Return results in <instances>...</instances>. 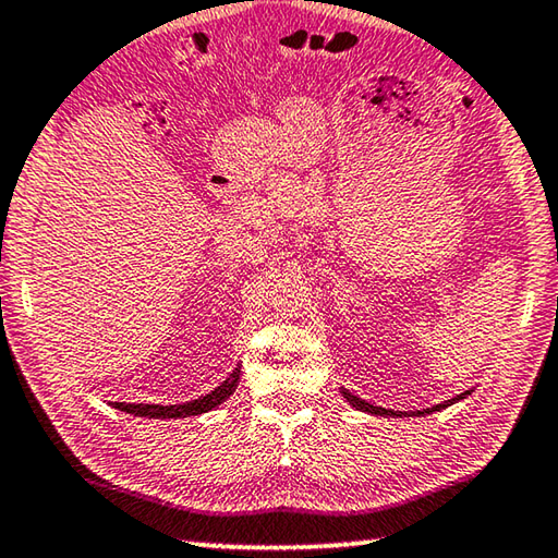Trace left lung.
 I'll return each instance as SVG.
<instances>
[{
	"label": "left lung",
	"instance_id": "left-lung-1",
	"mask_svg": "<svg viewBox=\"0 0 558 558\" xmlns=\"http://www.w3.org/2000/svg\"><path fill=\"white\" fill-rule=\"evenodd\" d=\"M345 395V399L353 407H357V409H363V412H369V414H385V416H397V412H389V409H383V407H373V404H367L365 399H360V397H355V395H350V392H343ZM468 395V392H465ZM465 395H461V397H453V399H448L446 404H436V407H432V409H426V412H418V414H432V412H438V409H444V407H448V404H456L458 399H463Z\"/></svg>",
	"mask_w": 558,
	"mask_h": 558
}]
</instances>
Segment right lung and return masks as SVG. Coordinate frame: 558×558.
<instances>
[{"mask_svg": "<svg viewBox=\"0 0 558 558\" xmlns=\"http://www.w3.org/2000/svg\"><path fill=\"white\" fill-rule=\"evenodd\" d=\"M238 383H240V369H234V373L228 379H225V383L218 389H213L210 395H205L201 399H193V402H189V404L161 407V404H122V402H114V409H122V412L134 414V416H149V418L195 416V414L210 412V409H215L220 402H225V399H228L234 392Z\"/></svg>", "mask_w": 558, "mask_h": 558, "instance_id": "right-lung-1", "label": "right lung"}]
</instances>
